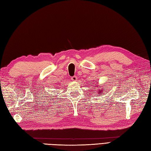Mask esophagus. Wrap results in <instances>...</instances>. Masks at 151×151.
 Wrapping results in <instances>:
<instances>
[{
    "label": "esophagus",
    "instance_id": "obj_1",
    "mask_svg": "<svg viewBox=\"0 0 151 151\" xmlns=\"http://www.w3.org/2000/svg\"><path fill=\"white\" fill-rule=\"evenodd\" d=\"M70 80L73 81H77V76H72L71 78H70Z\"/></svg>",
    "mask_w": 151,
    "mask_h": 151
}]
</instances>
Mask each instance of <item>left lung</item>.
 <instances>
[{
  "label": "left lung",
  "mask_w": 151,
  "mask_h": 151,
  "mask_svg": "<svg viewBox=\"0 0 151 151\" xmlns=\"http://www.w3.org/2000/svg\"><path fill=\"white\" fill-rule=\"evenodd\" d=\"M95 88H98V86H96ZM104 91V89L103 88H101V91H100V90H98L97 91H98V93H99V95H101V93H102V91Z\"/></svg>",
  "instance_id": "8db88e82"
}]
</instances>
